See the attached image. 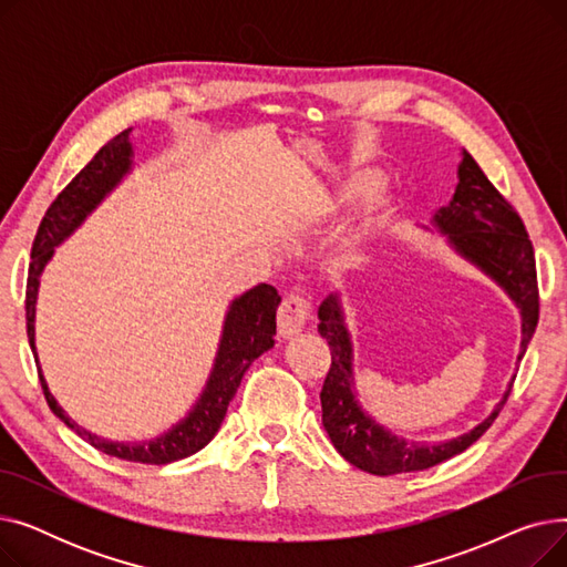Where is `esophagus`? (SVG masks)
<instances>
[{"label":"esophagus","mask_w":567,"mask_h":567,"mask_svg":"<svg viewBox=\"0 0 567 567\" xmlns=\"http://www.w3.org/2000/svg\"><path fill=\"white\" fill-rule=\"evenodd\" d=\"M310 315H312V306L308 299H303L299 293H287L278 308L280 336L282 338L299 336L306 329Z\"/></svg>","instance_id":"obj_1"}]
</instances>
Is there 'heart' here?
<instances>
[{"label": "heart", "mask_w": 567, "mask_h": 567, "mask_svg": "<svg viewBox=\"0 0 567 567\" xmlns=\"http://www.w3.org/2000/svg\"><path fill=\"white\" fill-rule=\"evenodd\" d=\"M377 184H379L377 174H368V172H365V174H353L342 190H338L336 195H323V202H321V204H323V212L331 214V212H336L338 206H342V204H347V202H353V199H361V197L370 195ZM377 225H379V218H368L359 241H363V238H365L368 234H372V229H374Z\"/></svg>", "instance_id": "heart-1"}]
</instances>
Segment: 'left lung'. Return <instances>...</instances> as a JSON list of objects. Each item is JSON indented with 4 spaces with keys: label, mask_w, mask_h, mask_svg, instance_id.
I'll return each instance as SVG.
<instances>
[{
    "label": "left lung",
    "mask_w": 567,
    "mask_h": 567,
    "mask_svg": "<svg viewBox=\"0 0 567 567\" xmlns=\"http://www.w3.org/2000/svg\"><path fill=\"white\" fill-rule=\"evenodd\" d=\"M457 176L460 184L451 204L439 208L432 225L449 236V244L457 250V255H462L473 266H478L519 308V363L540 315L538 276H535L530 238L513 204L492 186L481 165L473 161L468 152H462ZM317 329L331 347V370L323 379V389L319 395L323 427L329 432L336 451L349 464L374 475L423 471L464 453L473 441H478L489 430L505 400H508L515 381L513 377L508 391L503 393V400L471 432L443 443L406 441L379 425L355 400L353 349L340 293L326 296L319 306Z\"/></svg>",
    "instance_id": "8db88e82"
}]
</instances>
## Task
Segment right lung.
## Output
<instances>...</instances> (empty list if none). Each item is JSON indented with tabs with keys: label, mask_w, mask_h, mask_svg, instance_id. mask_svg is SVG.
<instances>
[{
	"label": "right lung",
	"mask_w": 567,
	"mask_h": 567,
	"mask_svg": "<svg viewBox=\"0 0 567 567\" xmlns=\"http://www.w3.org/2000/svg\"><path fill=\"white\" fill-rule=\"evenodd\" d=\"M128 135H131V128L112 137L101 152L80 169V174L73 178V182L56 195V199L45 212L34 238L32 264H29V276H27V299H24L27 336H29V347L34 351L45 400L59 421L105 455L126 460V462H140V464H169V462L195 455L216 436L227 413V406L236 395V389L238 383H241L246 370L252 365L255 359H259V355L271 349L276 342L274 340L276 310L280 306V296L276 287L261 282L231 301L225 317L223 338L218 344L214 370L208 374V381L204 385L199 400L193 404L186 419H182L176 425H172V430H167L165 434L152 441L124 443V441L101 439L99 434H92L84 427H80L71 415L56 404V400L48 391L45 377L39 365L37 342H34L39 280L45 264L54 255V248L62 244L64 238H69L82 225V220L105 199V195L112 193L118 186V182H122V178L131 172L133 144Z\"/></svg>",
	"instance_id": "add662e5"
}]
</instances>
